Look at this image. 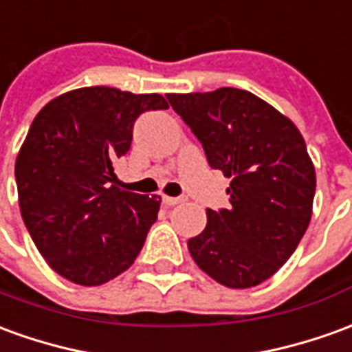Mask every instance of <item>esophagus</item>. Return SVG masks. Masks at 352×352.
<instances>
[{
    "mask_svg": "<svg viewBox=\"0 0 352 352\" xmlns=\"http://www.w3.org/2000/svg\"><path fill=\"white\" fill-rule=\"evenodd\" d=\"M182 201H184L182 197H166V195H163V203L166 204V206H174V204L182 203Z\"/></svg>",
    "mask_w": 352,
    "mask_h": 352,
    "instance_id": "obj_1",
    "label": "esophagus"
}]
</instances>
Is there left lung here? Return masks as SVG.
<instances>
[{
    "label": "left lung",
    "instance_id": "left-lung-1",
    "mask_svg": "<svg viewBox=\"0 0 352 352\" xmlns=\"http://www.w3.org/2000/svg\"><path fill=\"white\" fill-rule=\"evenodd\" d=\"M212 168L231 178L229 206L206 210L191 258L228 288H250L283 267L307 231L316 176L288 117L241 89L166 94Z\"/></svg>",
    "mask_w": 352,
    "mask_h": 352
}]
</instances>
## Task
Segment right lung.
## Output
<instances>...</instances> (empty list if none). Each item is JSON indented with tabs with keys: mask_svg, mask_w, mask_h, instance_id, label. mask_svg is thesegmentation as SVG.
<instances>
[{
	"mask_svg": "<svg viewBox=\"0 0 352 352\" xmlns=\"http://www.w3.org/2000/svg\"><path fill=\"white\" fill-rule=\"evenodd\" d=\"M161 94L85 87L51 100L34 119L14 164L24 226L56 273L98 286L131 267L155 223L161 197L109 186L144 111Z\"/></svg>",
	"mask_w": 352,
	"mask_h": 352,
	"instance_id": "1",
	"label": "right lung"
}]
</instances>
